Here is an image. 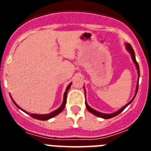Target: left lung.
<instances>
[{
    "label": "left lung",
    "instance_id": "1",
    "mask_svg": "<svg viewBox=\"0 0 151 151\" xmlns=\"http://www.w3.org/2000/svg\"><path fill=\"white\" fill-rule=\"evenodd\" d=\"M125 48H126V50H128V52H129V54H130L131 57H132V59L133 63H134V65H135L136 69H137V71H138V82H137V85H136L135 94H134V97H133L132 99L131 100V101H129V103H128L127 104H125V106H123V107H122V108H121V109H119V110H117V111L114 112V113H101V112H98V111H97V110H94L93 108H91L90 106H89L88 104V103L86 102V97H85V106H86V108H87V110H88V111L90 112L91 113H92V114H94V115H95L96 116L101 117V118H103V119H110V118H113V117L119 115V113H120L121 112L123 111V110H125V108L127 107V106H129V104H130L132 102L133 100H134V97H135L136 94H137V92H138V81H139V77H140L139 66H138V63H137V61H136L135 54H134V50H133V48H132V46H131V45H129V43H126V44H125ZM84 90H85V95H86V91H85V88H84Z\"/></svg>",
    "mask_w": 151,
    "mask_h": 151
}]
</instances>
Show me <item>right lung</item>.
<instances>
[{"instance_id": "add662e5", "label": "right lung", "mask_w": 151, "mask_h": 151, "mask_svg": "<svg viewBox=\"0 0 151 151\" xmlns=\"http://www.w3.org/2000/svg\"><path fill=\"white\" fill-rule=\"evenodd\" d=\"M71 85H72V82L71 83H69V85H68L67 87H66V91L64 92V94H63V103H62V104H61V106H60L58 109H57V110H54V111L51 112V113H48V114H35V113H28L27 111H25L24 110H22V108L19 107V106L18 105L16 104L15 101H13V99L12 98L11 95H10V97H11V99H12V101H13V102L14 103V104H15L16 106L19 108V109H20L21 110H22V111L25 112L26 113H29L30 116H32V118L36 119H38V120H42V121L48 120V119H50L53 118V117H54V116H56L57 115H58L59 113H60L63 110L64 107H65V105H66V96H67V91H68V90L70 88V87H71Z\"/></svg>"}]
</instances>
